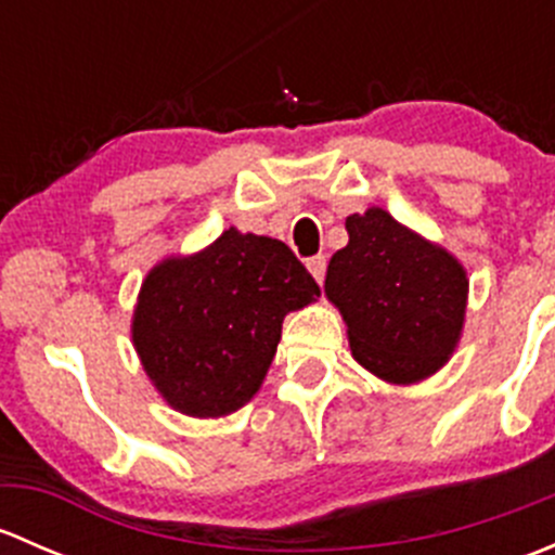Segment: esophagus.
<instances>
[{"label":"esophagus","instance_id":"esophagus-1","mask_svg":"<svg viewBox=\"0 0 555 555\" xmlns=\"http://www.w3.org/2000/svg\"><path fill=\"white\" fill-rule=\"evenodd\" d=\"M306 266H309L311 276L317 279L319 284H322V282H324V271H327V257H324V255H317V257H311V260L306 262Z\"/></svg>","mask_w":555,"mask_h":555}]
</instances>
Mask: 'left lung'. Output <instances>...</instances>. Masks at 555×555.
I'll return each instance as SVG.
<instances>
[{
    "instance_id": "1",
    "label": "left lung",
    "mask_w": 555,
    "mask_h": 555,
    "mask_svg": "<svg viewBox=\"0 0 555 555\" xmlns=\"http://www.w3.org/2000/svg\"><path fill=\"white\" fill-rule=\"evenodd\" d=\"M346 231L324 295L349 327L354 360L389 384L438 373L462 338L469 289L462 262L378 206L346 217Z\"/></svg>"
}]
</instances>
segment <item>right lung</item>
I'll return each instance as SVG.
<instances>
[{"label":"right lung","instance_id":"1","mask_svg":"<svg viewBox=\"0 0 555 555\" xmlns=\"http://www.w3.org/2000/svg\"><path fill=\"white\" fill-rule=\"evenodd\" d=\"M313 298L319 284L287 244L228 228L206 249L147 273L131 338L173 411L228 416L260 389L284 317Z\"/></svg>","mask_w":555,"mask_h":555}]
</instances>
